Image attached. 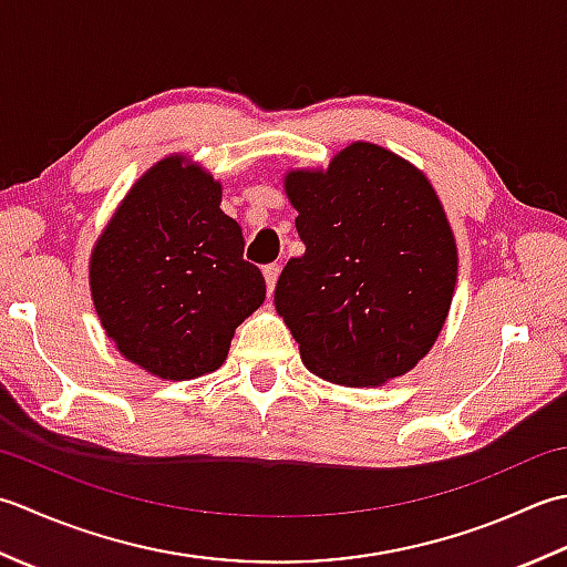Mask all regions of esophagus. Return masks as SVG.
Segmentation results:
<instances>
[{"label":"esophagus","instance_id":"1","mask_svg":"<svg viewBox=\"0 0 567 567\" xmlns=\"http://www.w3.org/2000/svg\"><path fill=\"white\" fill-rule=\"evenodd\" d=\"M279 274H281L279 264H269V267H264V279H267V291L269 293H274L276 281H279Z\"/></svg>","mask_w":567,"mask_h":567}]
</instances>
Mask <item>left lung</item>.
Segmentation results:
<instances>
[{
  "mask_svg": "<svg viewBox=\"0 0 567 567\" xmlns=\"http://www.w3.org/2000/svg\"><path fill=\"white\" fill-rule=\"evenodd\" d=\"M284 193L306 254L276 284V313L308 372L340 386L409 374L441 334L457 245L431 181L411 161L352 142L328 168H291Z\"/></svg>",
  "mask_w": 567,
  "mask_h": 567,
  "instance_id": "1",
  "label": "left lung"
}]
</instances>
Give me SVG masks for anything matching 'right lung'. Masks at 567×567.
Wrapping results in <instances>:
<instances>
[{
  "label": "right lung",
  "instance_id": "add662e5",
  "mask_svg": "<svg viewBox=\"0 0 567 567\" xmlns=\"http://www.w3.org/2000/svg\"><path fill=\"white\" fill-rule=\"evenodd\" d=\"M223 183L168 154L124 195L90 254V296L114 348L158 379L223 367L235 330L267 298L241 259V227L223 213Z\"/></svg>",
  "mask_w": 567,
  "mask_h": 567
}]
</instances>
